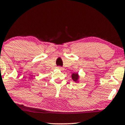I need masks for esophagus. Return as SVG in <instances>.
<instances>
[{
  "instance_id": "esophagus-1",
  "label": "esophagus",
  "mask_w": 125,
  "mask_h": 125,
  "mask_svg": "<svg viewBox=\"0 0 125 125\" xmlns=\"http://www.w3.org/2000/svg\"><path fill=\"white\" fill-rule=\"evenodd\" d=\"M58 69H59V70H62L63 69V68L62 67H61V66H58V67H57Z\"/></svg>"
}]
</instances>
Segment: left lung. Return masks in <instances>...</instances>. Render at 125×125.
<instances>
[{
  "instance_id": "left-lung-1",
  "label": "left lung",
  "mask_w": 125,
  "mask_h": 125,
  "mask_svg": "<svg viewBox=\"0 0 125 125\" xmlns=\"http://www.w3.org/2000/svg\"><path fill=\"white\" fill-rule=\"evenodd\" d=\"M72 79L74 80V81H77V80H78V74L75 73V74H73L72 75Z\"/></svg>"
}]
</instances>
